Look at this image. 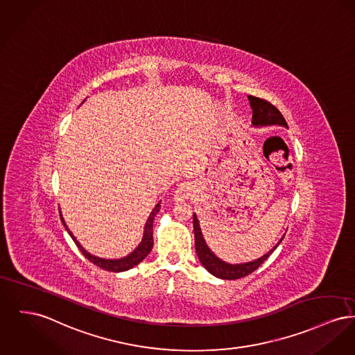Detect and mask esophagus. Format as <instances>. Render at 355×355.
<instances>
[{
    "mask_svg": "<svg viewBox=\"0 0 355 355\" xmlns=\"http://www.w3.org/2000/svg\"><path fill=\"white\" fill-rule=\"evenodd\" d=\"M190 196H191V187L189 184H181L174 193V201L182 202V201L188 200Z\"/></svg>",
    "mask_w": 355,
    "mask_h": 355,
    "instance_id": "esophagus-1",
    "label": "esophagus"
}]
</instances>
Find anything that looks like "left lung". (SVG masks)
<instances>
[{
  "mask_svg": "<svg viewBox=\"0 0 355 355\" xmlns=\"http://www.w3.org/2000/svg\"><path fill=\"white\" fill-rule=\"evenodd\" d=\"M248 101H250V107H252V125L254 127H266V125H283L287 127V122L283 118V115L280 114V111L271 105L270 102L248 95ZM193 227H194V240H196V252L197 256L201 261V264L205 267V270H208L213 276L218 277V279H224V280H236V279H241L248 276L250 273L256 271L271 254L273 250L277 248V245L282 243V240L284 239V236L280 239V241L272 248L268 253H266L264 256L248 261V263H241V264H230L224 260H221L220 257H217L207 244L201 227H200V221L196 216V213L193 214Z\"/></svg>",
  "mask_w": 355,
  "mask_h": 355,
  "instance_id": "8db88e82",
  "label": "left lung"
}]
</instances>
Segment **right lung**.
Returning a JSON list of instances; mask_svg holds the SVG:
<instances>
[{
  "instance_id": "1",
  "label": "right lung",
  "mask_w": 355,
  "mask_h": 355,
  "mask_svg": "<svg viewBox=\"0 0 355 355\" xmlns=\"http://www.w3.org/2000/svg\"><path fill=\"white\" fill-rule=\"evenodd\" d=\"M159 204H161V202H158V204L155 205V208L151 210V213H150V216H148V218H147L146 224H145V230H144V237H142L141 244H139L135 250H132L131 253H128L127 256L122 257V259H103V257H98V256H94V254L88 253V252L84 250L83 247L80 245V243L76 240V237L72 234V232L68 230V227H67V224H65L62 214H60V218H62V223H63L65 230L69 233V236L72 237V240L75 241V244L78 245V248L80 250V252L83 253L84 256H85L91 263H94L95 266L101 267L102 270H105V271L123 272L127 271V270H131L132 267L138 266V264L146 257L147 254L150 253L151 248H153V243H154V240H153V221H154V217L157 216V213H158L159 209H161Z\"/></svg>"
}]
</instances>
